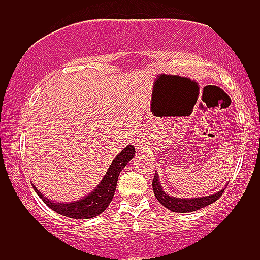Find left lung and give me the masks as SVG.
Wrapping results in <instances>:
<instances>
[{"instance_id":"1","label":"left lung","mask_w":260,"mask_h":260,"mask_svg":"<svg viewBox=\"0 0 260 260\" xmlns=\"http://www.w3.org/2000/svg\"><path fill=\"white\" fill-rule=\"evenodd\" d=\"M158 174H154L153 182H152V188H153L154 196L161 203L165 208L172 210L175 213H189L193 210H199L203 207H207L215 202L220 199V196L223 193V190H220L219 192L214 195L205 196V197H196V199H178V197L169 196L168 193L162 191V188L159 183Z\"/></svg>"}]
</instances>
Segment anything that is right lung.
Returning <instances> with one entry per match:
<instances>
[{
	"mask_svg": "<svg viewBox=\"0 0 260 260\" xmlns=\"http://www.w3.org/2000/svg\"><path fill=\"white\" fill-rule=\"evenodd\" d=\"M134 152H136V150H134V146H132V145H128L127 147H124V150L121 151L117 154V157L114 159L112 164H110L105 177L102 178L101 183L96 186L94 191L89 193L88 196H85L84 199L76 201V202H53V201L48 200L41 195V192H39V190L34 185L33 188L38 193V196L44 201L45 205L50 207L54 212L60 214V215L76 220L91 219V217L98 216L105 212L107 207L109 206V203L112 202L116 190L117 177H119L122 169L127 165V162L134 157Z\"/></svg>",
	"mask_w": 260,
	"mask_h": 260,
	"instance_id": "add662e5",
	"label": "right lung"
}]
</instances>
